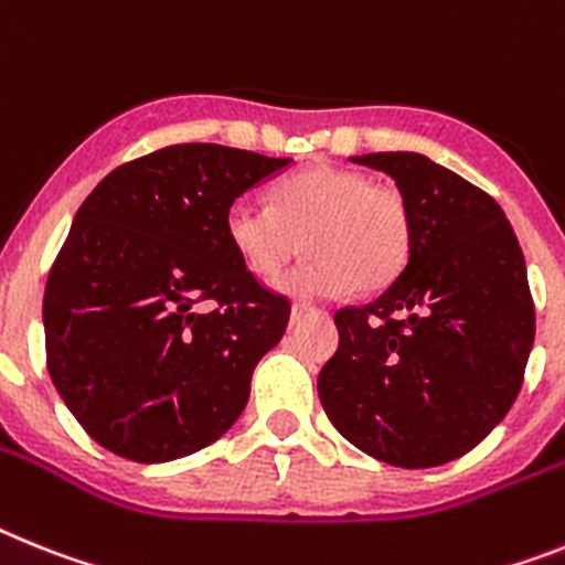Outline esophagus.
<instances>
[{
    "instance_id": "34e87169",
    "label": "esophagus",
    "mask_w": 565,
    "mask_h": 565,
    "mask_svg": "<svg viewBox=\"0 0 565 565\" xmlns=\"http://www.w3.org/2000/svg\"><path fill=\"white\" fill-rule=\"evenodd\" d=\"M307 312H312L310 305H292V310H290V321H292V324L305 319Z\"/></svg>"
}]
</instances>
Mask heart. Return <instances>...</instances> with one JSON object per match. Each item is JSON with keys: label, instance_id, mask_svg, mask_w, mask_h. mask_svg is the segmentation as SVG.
I'll return each instance as SVG.
<instances>
[{"label": "heart", "instance_id": "obj_1", "mask_svg": "<svg viewBox=\"0 0 565 565\" xmlns=\"http://www.w3.org/2000/svg\"><path fill=\"white\" fill-rule=\"evenodd\" d=\"M226 241L244 267L273 278L301 249H310L278 290L296 298H330L359 287L382 290L411 253V212L393 186L339 166H316L273 189V206L235 201L224 217Z\"/></svg>", "mask_w": 565, "mask_h": 565}]
</instances>
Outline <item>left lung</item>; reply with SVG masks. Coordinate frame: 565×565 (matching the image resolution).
Returning <instances> with one entry per match:
<instances>
[{"label": "left lung", "mask_w": 565, "mask_h": 565, "mask_svg": "<svg viewBox=\"0 0 565 565\" xmlns=\"http://www.w3.org/2000/svg\"><path fill=\"white\" fill-rule=\"evenodd\" d=\"M396 180L411 253L371 305L335 312L319 373L333 428L367 457L434 468L509 414L534 344L523 249L494 198L416 151L350 158Z\"/></svg>", "instance_id": "8db88e82"}]
</instances>
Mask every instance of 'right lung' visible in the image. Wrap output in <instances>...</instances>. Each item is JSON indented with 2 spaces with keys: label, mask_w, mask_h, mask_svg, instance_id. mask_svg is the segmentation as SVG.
Wrapping results in <instances>:
<instances>
[{
  "label": "right lung",
  "mask_w": 565,
  "mask_h": 565,
  "mask_svg": "<svg viewBox=\"0 0 565 565\" xmlns=\"http://www.w3.org/2000/svg\"><path fill=\"white\" fill-rule=\"evenodd\" d=\"M290 163L217 143L166 146L117 166L85 198L51 267L42 324L51 382L94 443L169 462L244 414L290 301L255 281L224 217Z\"/></svg>",
  "instance_id": "add662e5"
}]
</instances>
